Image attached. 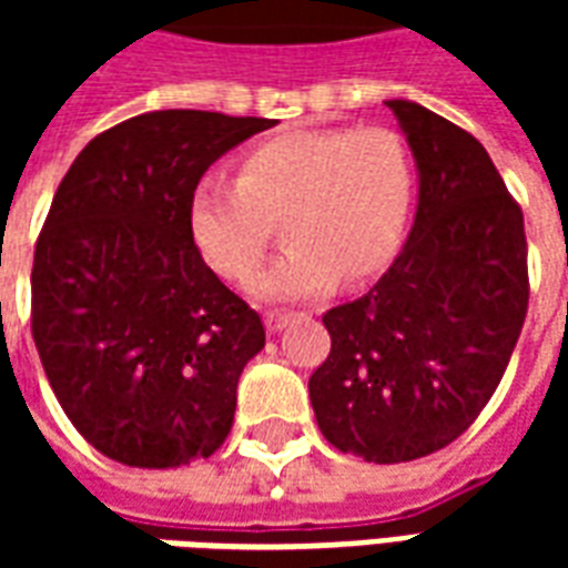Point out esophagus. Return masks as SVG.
I'll list each match as a JSON object with an SVG mask.
<instances>
[{
	"instance_id": "1",
	"label": "esophagus",
	"mask_w": 568,
	"mask_h": 568,
	"mask_svg": "<svg viewBox=\"0 0 568 568\" xmlns=\"http://www.w3.org/2000/svg\"><path fill=\"white\" fill-rule=\"evenodd\" d=\"M288 320H292V316L283 313V310H271V313L264 316V325H267V332L276 334V332H283L285 325H288Z\"/></svg>"
}]
</instances>
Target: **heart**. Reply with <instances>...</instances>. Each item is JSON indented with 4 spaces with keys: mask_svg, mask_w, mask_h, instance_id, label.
Here are the masks:
<instances>
[{
    "mask_svg": "<svg viewBox=\"0 0 568 568\" xmlns=\"http://www.w3.org/2000/svg\"><path fill=\"white\" fill-rule=\"evenodd\" d=\"M410 203L414 166L393 130H297L248 149L236 179H197L185 222L212 271L246 280L283 219L288 248L248 295L288 304L328 295L341 276L362 283L381 273L405 240Z\"/></svg>",
    "mask_w": 568,
    "mask_h": 568,
    "instance_id": "b5f03b06",
    "label": "heart"
}]
</instances>
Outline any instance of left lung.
Masks as SVG:
<instances>
[{
	"mask_svg": "<svg viewBox=\"0 0 568 568\" xmlns=\"http://www.w3.org/2000/svg\"><path fill=\"white\" fill-rule=\"evenodd\" d=\"M417 163L405 248L368 295L328 310L310 377L322 435L365 463L447 447L496 393L529 304L524 212L487 149L410 100H386Z\"/></svg>",
	"mask_w": 568,
	"mask_h": 568,
	"instance_id": "1",
	"label": "left lung"
}]
</instances>
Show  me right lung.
<instances>
[{"label":"right lung","mask_w":568,"mask_h":568,"mask_svg":"<svg viewBox=\"0 0 568 568\" xmlns=\"http://www.w3.org/2000/svg\"><path fill=\"white\" fill-rule=\"evenodd\" d=\"M271 118L145 112L84 145L32 261V341L93 447L133 468L206 459L234 426L264 325L187 236L197 179Z\"/></svg>","instance_id":"right-lung-1"}]
</instances>
